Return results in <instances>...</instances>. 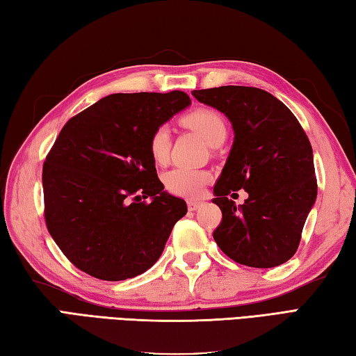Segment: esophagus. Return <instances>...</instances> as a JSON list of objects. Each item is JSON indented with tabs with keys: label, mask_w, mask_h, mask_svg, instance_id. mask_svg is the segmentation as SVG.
I'll return each mask as SVG.
<instances>
[{
	"label": "esophagus",
	"mask_w": 356,
	"mask_h": 356,
	"mask_svg": "<svg viewBox=\"0 0 356 356\" xmlns=\"http://www.w3.org/2000/svg\"><path fill=\"white\" fill-rule=\"evenodd\" d=\"M201 204H203V203H201V201H198V200H187V209H189V211L200 209Z\"/></svg>",
	"instance_id": "esophagus-1"
}]
</instances>
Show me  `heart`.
<instances>
[{
    "label": "heart",
    "instance_id": "obj_1",
    "mask_svg": "<svg viewBox=\"0 0 356 356\" xmlns=\"http://www.w3.org/2000/svg\"><path fill=\"white\" fill-rule=\"evenodd\" d=\"M181 124L193 130L203 138L207 144L213 145L220 139L226 138V120L218 111L212 108H195L181 118ZM170 133L165 127L153 130L149 139V153L156 164H164L169 159ZM211 173L203 169L192 167H175L164 173V186L167 192L178 197L197 198L203 193L204 186L209 183Z\"/></svg>",
    "mask_w": 356,
    "mask_h": 356
}]
</instances>
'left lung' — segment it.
<instances>
[{
	"mask_svg": "<svg viewBox=\"0 0 356 356\" xmlns=\"http://www.w3.org/2000/svg\"><path fill=\"white\" fill-rule=\"evenodd\" d=\"M225 113L234 144L213 186L221 223L213 240L227 257L252 268L285 264L298 251L308 212L316 201L313 150L288 106L254 86H218L192 92ZM248 192L240 207L229 198Z\"/></svg>",
	"mask_w": 356,
	"mask_h": 356,
	"instance_id": "left-lung-1",
	"label": "left lung"
}]
</instances>
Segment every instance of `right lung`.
Masks as SVG:
<instances>
[{"label":"right lung","instance_id":"1","mask_svg":"<svg viewBox=\"0 0 356 356\" xmlns=\"http://www.w3.org/2000/svg\"><path fill=\"white\" fill-rule=\"evenodd\" d=\"M189 104L183 91L118 92L65 124L43 164L44 220L79 270L116 282L163 254L187 206L164 192L149 139Z\"/></svg>","mask_w":356,"mask_h":356}]
</instances>
